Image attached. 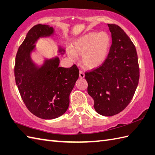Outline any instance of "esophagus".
Here are the masks:
<instances>
[{"instance_id": "1", "label": "esophagus", "mask_w": 155, "mask_h": 155, "mask_svg": "<svg viewBox=\"0 0 155 155\" xmlns=\"http://www.w3.org/2000/svg\"><path fill=\"white\" fill-rule=\"evenodd\" d=\"M80 77L81 78H83L85 77V74L83 72L82 70H80Z\"/></svg>"}]
</instances>
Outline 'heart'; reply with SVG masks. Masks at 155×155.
Masks as SVG:
<instances>
[{
  "instance_id": "heart-1",
  "label": "heart",
  "mask_w": 155,
  "mask_h": 155,
  "mask_svg": "<svg viewBox=\"0 0 155 155\" xmlns=\"http://www.w3.org/2000/svg\"><path fill=\"white\" fill-rule=\"evenodd\" d=\"M110 46V38L105 32H90L74 42L69 55L75 59L76 54L82 56V63L87 68L100 66L105 60Z\"/></svg>"
}]
</instances>
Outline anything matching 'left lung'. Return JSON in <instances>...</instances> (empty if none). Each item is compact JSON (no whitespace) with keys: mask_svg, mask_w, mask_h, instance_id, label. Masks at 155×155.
Here are the masks:
<instances>
[{"mask_svg":"<svg viewBox=\"0 0 155 155\" xmlns=\"http://www.w3.org/2000/svg\"><path fill=\"white\" fill-rule=\"evenodd\" d=\"M112 44L107 57L98 68L85 73L88 94L99 114L121 112L135 94L139 80L138 56L134 44L121 27L108 24Z\"/></svg>","mask_w":155,"mask_h":155,"instance_id":"1","label":"left lung"}]
</instances>
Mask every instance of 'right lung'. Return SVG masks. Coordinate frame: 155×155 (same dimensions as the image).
<instances>
[{"label":"right lung","instance_id":"add662e5","mask_svg":"<svg viewBox=\"0 0 155 155\" xmlns=\"http://www.w3.org/2000/svg\"><path fill=\"white\" fill-rule=\"evenodd\" d=\"M52 27L37 25L31 28L16 56L15 81L26 107L33 115L44 119L59 117L67 111L70 94L79 78L75 64L59 67L58 58L46 60L39 69L30 60V51L40 37L50 36Z\"/></svg>","mask_w":155,"mask_h":155}]
</instances>
